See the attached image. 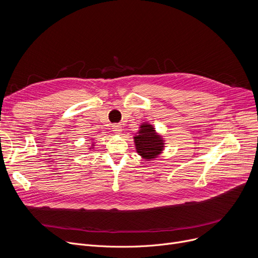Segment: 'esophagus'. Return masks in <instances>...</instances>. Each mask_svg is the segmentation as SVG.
Here are the masks:
<instances>
[{"label": "esophagus", "instance_id": "34e87169", "mask_svg": "<svg viewBox=\"0 0 258 258\" xmlns=\"http://www.w3.org/2000/svg\"><path fill=\"white\" fill-rule=\"evenodd\" d=\"M112 127L115 133H120L122 131V126L120 124H114Z\"/></svg>", "mask_w": 258, "mask_h": 258}]
</instances>
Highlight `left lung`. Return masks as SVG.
I'll return each instance as SVG.
<instances>
[{
	"label": "left lung",
	"instance_id": "8db88e82",
	"mask_svg": "<svg viewBox=\"0 0 258 258\" xmlns=\"http://www.w3.org/2000/svg\"><path fill=\"white\" fill-rule=\"evenodd\" d=\"M134 142L138 155L146 161H152L157 158L165 147L163 137L148 122H143L140 125L137 135L134 137Z\"/></svg>",
	"mask_w": 258,
	"mask_h": 258
}]
</instances>
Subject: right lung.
<instances>
[{
	"instance_id": "add662e5",
	"label": "right lung",
	"mask_w": 258,
	"mask_h": 258,
	"mask_svg": "<svg viewBox=\"0 0 258 258\" xmlns=\"http://www.w3.org/2000/svg\"><path fill=\"white\" fill-rule=\"evenodd\" d=\"M90 148H91V150H92V148H94V143H93V144H92V146H91V147H90Z\"/></svg>"
}]
</instances>
